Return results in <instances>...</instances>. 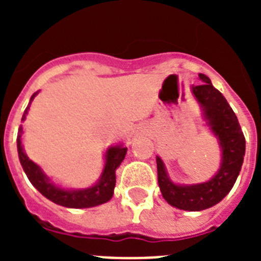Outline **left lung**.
Wrapping results in <instances>:
<instances>
[{"label": "left lung", "mask_w": 261, "mask_h": 261, "mask_svg": "<svg viewBox=\"0 0 261 261\" xmlns=\"http://www.w3.org/2000/svg\"><path fill=\"white\" fill-rule=\"evenodd\" d=\"M199 77L201 84L191 86V93L200 105L202 120L220 145V168L204 183L179 184L170 179L162 158L156 155L158 184L163 199L171 206L190 212L212 208L231 191L246 153V140L232 108L209 77L201 73Z\"/></svg>", "instance_id": "left-lung-1"}]
</instances>
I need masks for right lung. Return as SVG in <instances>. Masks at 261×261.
Returning a JSON list of instances; mask_svg holds the SVG:
<instances>
[{"mask_svg": "<svg viewBox=\"0 0 261 261\" xmlns=\"http://www.w3.org/2000/svg\"><path fill=\"white\" fill-rule=\"evenodd\" d=\"M39 94L36 91L34 95L30 99L29 106L26 107L24 112H23L22 121L26 120L27 114H29L30 106H31L32 100ZM22 136H23V126H19L17 137V147H18V156H19L20 165H22L23 171L26 172L29 180L31 184L35 187L36 190L41 193V195L50 200L52 202L65 208H93V206H98L105 202L110 201L114 196L115 184H116V170L121 162L125 158L126 149L123 144L115 145V146H110L105 153V167L103 171L99 176L95 184L87 188H64V187L59 186L45 174L39 165L35 162H32L31 159L27 156L26 151L23 149L22 144Z\"/></svg>", "mask_w": 261, "mask_h": 261, "instance_id": "1", "label": "right lung"}]
</instances>
